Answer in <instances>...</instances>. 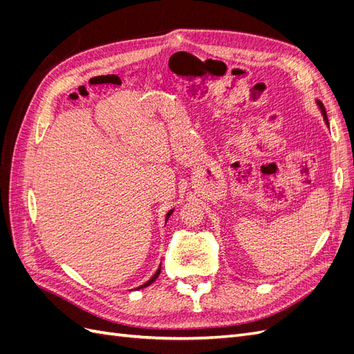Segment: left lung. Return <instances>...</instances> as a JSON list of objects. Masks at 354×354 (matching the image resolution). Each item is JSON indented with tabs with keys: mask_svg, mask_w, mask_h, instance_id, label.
Segmentation results:
<instances>
[{
	"mask_svg": "<svg viewBox=\"0 0 354 354\" xmlns=\"http://www.w3.org/2000/svg\"><path fill=\"white\" fill-rule=\"evenodd\" d=\"M317 104H319V108H320V111H322V115H324V120H325V122L329 125V122H328V116H326V111H325V108H324V104L320 103V102H317Z\"/></svg>",
	"mask_w": 354,
	"mask_h": 354,
	"instance_id": "8db88e82",
	"label": "left lung"
}]
</instances>
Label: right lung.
I'll return each mask as SVG.
<instances>
[{
	"label": "right lung",
	"instance_id": "obj_1",
	"mask_svg": "<svg viewBox=\"0 0 354 354\" xmlns=\"http://www.w3.org/2000/svg\"><path fill=\"white\" fill-rule=\"evenodd\" d=\"M171 214H173V209H171V211H169V212L167 214V220H168V217L171 216ZM159 273H160V267H159V269H158V272H156V273H155V274L152 276V279H151V281H147V282H146V283H143L142 286H138L137 289H142V288H146V286H149V285H151V283H153V282H155V281L158 279V276H159Z\"/></svg>",
	"mask_w": 354,
	"mask_h": 354
}]
</instances>
